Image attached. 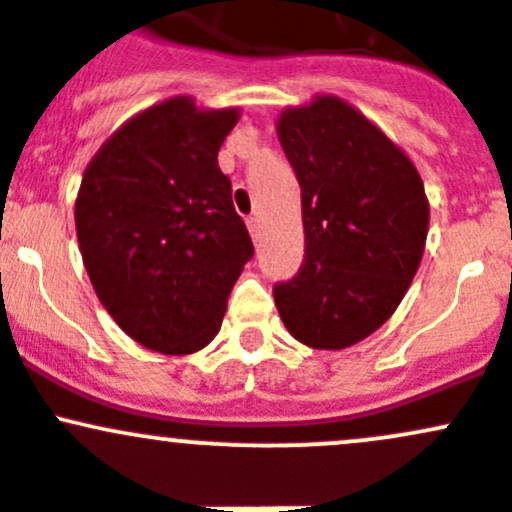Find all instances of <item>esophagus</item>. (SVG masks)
Instances as JSON below:
<instances>
[{
	"label": "esophagus",
	"mask_w": 512,
	"mask_h": 512,
	"mask_svg": "<svg viewBox=\"0 0 512 512\" xmlns=\"http://www.w3.org/2000/svg\"><path fill=\"white\" fill-rule=\"evenodd\" d=\"M247 230H250V235L255 237H260V220H257V215H250V218H247Z\"/></svg>",
	"instance_id": "34e87169"
}]
</instances>
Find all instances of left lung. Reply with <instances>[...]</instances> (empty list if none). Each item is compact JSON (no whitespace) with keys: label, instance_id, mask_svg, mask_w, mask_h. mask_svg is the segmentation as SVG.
<instances>
[{"label":"left lung","instance_id":"8db88e82","mask_svg":"<svg viewBox=\"0 0 512 512\" xmlns=\"http://www.w3.org/2000/svg\"><path fill=\"white\" fill-rule=\"evenodd\" d=\"M282 151L302 188L304 262L275 304L297 342L344 349L394 314L421 265L428 200L418 170L342 98L287 108Z\"/></svg>","mask_w":512,"mask_h":512}]
</instances>
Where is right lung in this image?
<instances>
[{
    "mask_svg": "<svg viewBox=\"0 0 512 512\" xmlns=\"http://www.w3.org/2000/svg\"><path fill=\"white\" fill-rule=\"evenodd\" d=\"M237 116L168 98L123 123L81 180L74 215L91 285L118 327L153 352L203 349L255 255L218 168Z\"/></svg>",
    "mask_w": 512,
    "mask_h": 512,
    "instance_id": "add662e5",
    "label": "right lung"
}]
</instances>
